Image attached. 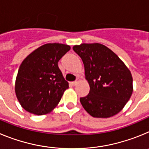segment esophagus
<instances>
[{"label": "esophagus", "instance_id": "34e87169", "mask_svg": "<svg viewBox=\"0 0 149 149\" xmlns=\"http://www.w3.org/2000/svg\"><path fill=\"white\" fill-rule=\"evenodd\" d=\"M79 81H80V79H78V78H77V80H76L75 81H73V82H72V83H71V84H72V85H73V86H75L76 84H78V83H79Z\"/></svg>", "mask_w": 149, "mask_h": 149}]
</instances>
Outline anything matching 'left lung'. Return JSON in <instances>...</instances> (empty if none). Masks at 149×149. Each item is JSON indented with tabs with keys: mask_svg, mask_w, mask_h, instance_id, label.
<instances>
[{
	"mask_svg": "<svg viewBox=\"0 0 149 149\" xmlns=\"http://www.w3.org/2000/svg\"><path fill=\"white\" fill-rule=\"evenodd\" d=\"M73 50L84 63L90 86L89 94L80 98L84 108L96 118H109L119 113L133 93L132 75L125 63L99 43L74 45Z\"/></svg>",
	"mask_w": 149,
	"mask_h": 149,
	"instance_id": "1",
	"label": "left lung"
}]
</instances>
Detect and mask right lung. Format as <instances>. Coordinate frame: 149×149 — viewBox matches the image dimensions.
Segmentation results:
<instances>
[{"label":"right lung","mask_w":149,"mask_h":149,"mask_svg":"<svg viewBox=\"0 0 149 149\" xmlns=\"http://www.w3.org/2000/svg\"><path fill=\"white\" fill-rule=\"evenodd\" d=\"M70 46L48 43L29 54L21 64L15 81V94L25 110L36 115L51 112L58 104L68 83L58 62Z\"/></svg>","instance_id":"right-lung-1"}]
</instances>
